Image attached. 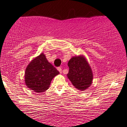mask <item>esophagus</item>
Instances as JSON below:
<instances>
[{"mask_svg":"<svg viewBox=\"0 0 127 127\" xmlns=\"http://www.w3.org/2000/svg\"><path fill=\"white\" fill-rule=\"evenodd\" d=\"M57 70H58V71L60 72V73H62V68H61V67H58V68H57Z\"/></svg>","mask_w":127,"mask_h":127,"instance_id":"obj_1","label":"esophagus"}]
</instances>
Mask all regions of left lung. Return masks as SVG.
Masks as SVG:
<instances>
[{
	"mask_svg": "<svg viewBox=\"0 0 127 127\" xmlns=\"http://www.w3.org/2000/svg\"><path fill=\"white\" fill-rule=\"evenodd\" d=\"M67 77L72 84L80 91H84L91 86L93 79V71L83 55L74 56L68 61Z\"/></svg>",
	"mask_w": 127,
	"mask_h": 127,
	"instance_id": "8db88e82",
	"label": "left lung"
}]
</instances>
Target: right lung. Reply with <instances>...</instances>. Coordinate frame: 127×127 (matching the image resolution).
Wrapping results in <instances>:
<instances>
[{
  "label": "right lung",
  "instance_id": "obj_1",
  "mask_svg": "<svg viewBox=\"0 0 127 127\" xmlns=\"http://www.w3.org/2000/svg\"><path fill=\"white\" fill-rule=\"evenodd\" d=\"M59 74L42 53L32 60L26 68L25 84L34 92H44L49 88L53 78Z\"/></svg>",
  "mask_w": 127,
  "mask_h": 127
}]
</instances>
